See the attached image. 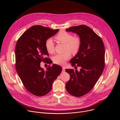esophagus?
Listing matches in <instances>:
<instances>
[{
	"instance_id": "34e87169",
	"label": "esophagus",
	"mask_w": 120,
	"mask_h": 120,
	"mask_svg": "<svg viewBox=\"0 0 120 120\" xmlns=\"http://www.w3.org/2000/svg\"><path fill=\"white\" fill-rule=\"evenodd\" d=\"M62 68H63V72H64V71H65V67H64V66H63V67H62Z\"/></svg>"
}]
</instances>
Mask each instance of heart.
<instances>
[{
    "label": "heart",
    "mask_w": 120,
    "mask_h": 120,
    "mask_svg": "<svg viewBox=\"0 0 120 120\" xmlns=\"http://www.w3.org/2000/svg\"><path fill=\"white\" fill-rule=\"evenodd\" d=\"M59 42L65 45L64 50L66 51L61 54H56L53 57V62L56 64H64L71 57V53L77 54L81 47V41L78 36L73 37L72 34L65 31H61L55 37ZM46 49L49 53H52L54 49V44L52 39L46 40L45 44Z\"/></svg>",
    "instance_id": "heart-1"
}]
</instances>
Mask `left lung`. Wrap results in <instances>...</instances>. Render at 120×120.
Instances as JSON below:
<instances>
[{
  "instance_id": "obj_1",
  "label": "left lung",
  "mask_w": 120,
  "mask_h": 120,
  "mask_svg": "<svg viewBox=\"0 0 120 120\" xmlns=\"http://www.w3.org/2000/svg\"><path fill=\"white\" fill-rule=\"evenodd\" d=\"M66 31L76 34L81 41L79 51L70 61L72 66L80 67V71L65 69L70 76L66 90L73 96L80 97L89 92L103 72L105 46L101 39L85 25L72 26Z\"/></svg>"
}]
</instances>
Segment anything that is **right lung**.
<instances>
[{"label": "right lung", "instance_id": "1", "mask_svg": "<svg viewBox=\"0 0 120 120\" xmlns=\"http://www.w3.org/2000/svg\"><path fill=\"white\" fill-rule=\"evenodd\" d=\"M59 30L34 26L25 32L16 43V70L25 87L35 95L41 96L49 93L54 81L62 71V67L56 64L45 70L40 66L41 61L51 64L50 59L45 57L49 55L45 44Z\"/></svg>", "mask_w": 120, "mask_h": 120}]
</instances>
